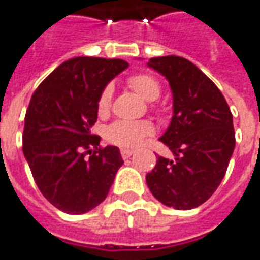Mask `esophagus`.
Listing matches in <instances>:
<instances>
[{
  "mask_svg": "<svg viewBox=\"0 0 260 260\" xmlns=\"http://www.w3.org/2000/svg\"><path fill=\"white\" fill-rule=\"evenodd\" d=\"M132 154H134V149H131V148H121L122 158H129Z\"/></svg>",
  "mask_w": 260,
  "mask_h": 260,
  "instance_id": "1",
  "label": "esophagus"
}]
</instances>
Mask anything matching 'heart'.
Returning a JSON list of instances; mask_svg holds the SVG:
<instances>
[{
	"label": "heart",
	"instance_id": "obj_1",
	"mask_svg": "<svg viewBox=\"0 0 260 260\" xmlns=\"http://www.w3.org/2000/svg\"><path fill=\"white\" fill-rule=\"evenodd\" d=\"M126 85L145 101H155L161 94V85L157 77L149 73H135L126 79ZM112 86H105L98 99V112L101 116L108 115L112 106ZM154 132V125L149 121H116L105 131V138L113 145L137 147L144 138Z\"/></svg>",
	"mask_w": 260,
	"mask_h": 260
}]
</instances>
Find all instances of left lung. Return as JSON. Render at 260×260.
<instances>
[{
	"mask_svg": "<svg viewBox=\"0 0 260 260\" xmlns=\"http://www.w3.org/2000/svg\"><path fill=\"white\" fill-rule=\"evenodd\" d=\"M148 66L173 90L174 115L159 141L175 159L158 157L147 184L162 204L190 210L207 202L226 174L236 144L233 116L219 87L190 60L162 56Z\"/></svg>",
	"mask_w": 260,
	"mask_h": 260,
	"instance_id": "left-lung-1",
	"label": "left lung"
}]
</instances>
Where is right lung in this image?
<instances>
[{"label":"right lung","mask_w":260,"mask_h":260,"mask_svg":"<svg viewBox=\"0 0 260 260\" xmlns=\"http://www.w3.org/2000/svg\"><path fill=\"white\" fill-rule=\"evenodd\" d=\"M126 68L121 58H70L32 93L23 152L39 190L58 210L80 214L94 209L123 164L119 149L101 147L90 128L102 89Z\"/></svg>","instance_id":"1"}]
</instances>
